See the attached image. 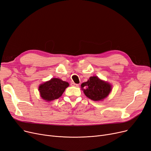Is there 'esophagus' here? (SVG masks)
Listing matches in <instances>:
<instances>
[{
	"instance_id": "esophagus-1",
	"label": "esophagus",
	"mask_w": 151,
	"mask_h": 151,
	"mask_svg": "<svg viewBox=\"0 0 151 151\" xmlns=\"http://www.w3.org/2000/svg\"><path fill=\"white\" fill-rule=\"evenodd\" d=\"M71 85L72 86H75V87H78L79 86V84H76V83H71Z\"/></svg>"
}]
</instances>
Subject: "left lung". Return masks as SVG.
Wrapping results in <instances>:
<instances>
[{
	"instance_id": "8db88e82",
	"label": "left lung",
	"mask_w": 151,
	"mask_h": 151,
	"mask_svg": "<svg viewBox=\"0 0 151 151\" xmlns=\"http://www.w3.org/2000/svg\"><path fill=\"white\" fill-rule=\"evenodd\" d=\"M81 88L86 97L94 101H102L112 91L110 84L97 76H91L88 81L81 84Z\"/></svg>"
}]
</instances>
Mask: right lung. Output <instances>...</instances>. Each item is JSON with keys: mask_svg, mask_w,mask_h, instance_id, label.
<instances>
[{"mask_svg": "<svg viewBox=\"0 0 151 151\" xmlns=\"http://www.w3.org/2000/svg\"><path fill=\"white\" fill-rule=\"evenodd\" d=\"M69 86V83L58 78H52L39 86V91L42 99L47 102L57 99Z\"/></svg>", "mask_w": 151, "mask_h": 151, "instance_id": "1", "label": "right lung"}]
</instances>
